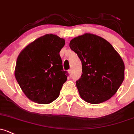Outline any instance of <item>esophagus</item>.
<instances>
[{
  "mask_svg": "<svg viewBox=\"0 0 134 134\" xmlns=\"http://www.w3.org/2000/svg\"><path fill=\"white\" fill-rule=\"evenodd\" d=\"M68 73H69V76H71V75H72V71H71V69L69 70V71H68Z\"/></svg>",
  "mask_w": 134,
  "mask_h": 134,
  "instance_id": "1",
  "label": "esophagus"
}]
</instances>
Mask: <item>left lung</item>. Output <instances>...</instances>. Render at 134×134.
I'll return each instance as SVG.
<instances>
[{"label":"left lung","mask_w":134,"mask_h":134,"mask_svg":"<svg viewBox=\"0 0 134 134\" xmlns=\"http://www.w3.org/2000/svg\"><path fill=\"white\" fill-rule=\"evenodd\" d=\"M69 47L82 63L83 73L76 82L81 99L91 104L110 99L125 78V64L119 53L105 39L91 33L72 39Z\"/></svg>","instance_id":"8db88e82"}]
</instances>
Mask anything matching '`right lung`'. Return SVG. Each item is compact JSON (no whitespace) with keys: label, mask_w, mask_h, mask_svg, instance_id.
Masks as SVG:
<instances>
[{"label":"right lung","mask_w":134,"mask_h":134,"mask_svg":"<svg viewBox=\"0 0 134 134\" xmlns=\"http://www.w3.org/2000/svg\"><path fill=\"white\" fill-rule=\"evenodd\" d=\"M65 43L62 38L47 34L31 42L20 53L15 76L31 101L49 104L58 98L67 80L60 56Z\"/></svg>","instance_id":"obj_1"}]
</instances>
